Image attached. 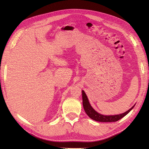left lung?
I'll return each instance as SVG.
<instances>
[{
  "label": "left lung",
  "instance_id": "left-lung-1",
  "mask_svg": "<svg viewBox=\"0 0 149 149\" xmlns=\"http://www.w3.org/2000/svg\"><path fill=\"white\" fill-rule=\"evenodd\" d=\"M82 98H83V105L84 111L87 115L90 118L94 120H96L97 122H101V123H111V122H116L120 119H122L125 116L127 115L129 112L131 111L134 107L136 104L130 108V109L127 111L126 112L122 113L120 114H116V115H102L100 113H99L93 109V107L90 104L89 102L88 98L85 92L82 91Z\"/></svg>",
  "mask_w": 149,
  "mask_h": 149
}]
</instances>
